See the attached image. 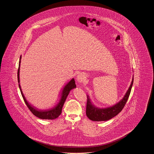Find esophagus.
<instances>
[{"label": "esophagus", "instance_id": "obj_1", "mask_svg": "<svg viewBox=\"0 0 154 154\" xmlns=\"http://www.w3.org/2000/svg\"><path fill=\"white\" fill-rule=\"evenodd\" d=\"M84 80V75L82 74H79L76 77V81L79 84L81 83Z\"/></svg>", "mask_w": 154, "mask_h": 154}]
</instances>
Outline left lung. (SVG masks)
Here are the masks:
<instances>
[{"label":"left lung","instance_id":"left-lung-1","mask_svg":"<svg viewBox=\"0 0 154 154\" xmlns=\"http://www.w3.org/2000/svg\"><path fill=\"white\" fill-rule=\"evenodd\" d=\"M133 83V76L131 84L125 93L124 97L116 104L104 108L96 107L87 95V103L86 115L87 117L93 121H106L116 117L121 111L127 102L130 95Z\"/></svg>","mask_w":154,"mask_h":154}]
</instances>
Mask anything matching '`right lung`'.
I'll return each mask as SVG.
<instances>
[{
	"label": "right lung",
	"mask_w": 154,
	"mask_h": 154,
	"mask_svg": "<svg viewBox=\"0 0 154 154\" xmlns=\"http://www.w3.org/2000/svg\"><path fill=\"white\" fill-rule=\"evenodd\" d=\"M21 55L20 58V62L18 65V81L19 83V88L20 89L22 97L24 100V102L26 103V106H28V109L30 110V111L33 114L37 117L39 118L40 119H54L61 114L62 109L63 106L66 101V98L68 95L69 94L71 90L76 88V85L75 84L74 79H72V80L67 82L64 85L63 88H62L59 96V100L55 105H54L52 107L47 109H37L35 106L32 105L31 103L28 102V101L26 99L25 96L22 92L21 87L20 85V65H21Z\"/></svg>",
	"instance_id": "right-lung-1"
}]
</instances>
